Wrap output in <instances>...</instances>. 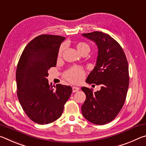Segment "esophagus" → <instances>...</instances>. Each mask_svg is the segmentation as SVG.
<instances>
[{
    "label": "esophagus",
    "mask_w": 146,
    "mask_h": 146,
    "mask_svg": "<svg viewBox=\"0 0 146 146\" xmlns=\"http://www.w3.org/2000/svg\"><path fill=\"white\" fill-rule=\"evenodd\" d=\"M79 88L78 87H76V86H73L72 88V90H73V93H75L76 91H78L79 90Z\"/></svg>",
    "instance_id": "1"
}]
</instances>
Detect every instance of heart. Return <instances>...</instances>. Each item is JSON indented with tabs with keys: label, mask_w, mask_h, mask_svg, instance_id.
Listing matches in <instances>:
<instances>
[{
	"label": "heart",
	"mask_w": 146,
	"mask_h": 146,
	"mask_svg": "<svg viewBox=\"0 0 146 146\" xmlns=\"http://www.w3.org/2000/svg\"><path fill=\"white\" fill-rule=\"evenodd\" d=\"M76 48L80 53L84 51L90 52V46L89 44L86 42H79L76 44ZM64 49V46L62 45L58 49V56H60L62 54ZM85 76V71L82 68L79 66H73V67L69 69L68 71H66L64 74L65 77L68 81L72 83H78L82 80V79Z\"/></svg>",
	"instance_id": "b5f03b06"
}]
</instances>
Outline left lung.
Segmentation results:
<instances>
[{"mask_svg": "<svg viewBox=\"0 0 146 146\" xmlns=\"http://www.w3.org/2000/svg\"><path fill=\"white\" fill-rule=\"evenodd\" d=\"M82 36L95 42L98 49L96 65L86 82L101 86L95 93L81 88L86 96L82 115L91 123L104 125L115 119L125 102L129 82L127 60L122 47L109 35L94 31Z\"/></svg>", "mask_w": 146, "mask_h": 146, "instance_id": "1", "label": "left lung"}]
</instances>
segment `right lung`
Instances as JSON below:
<instances>
[{
	"mask_svg": "<svg viewBox=\"0 0 146 146\" xmlns=\"http://www.w3.org/2000/svg\"><path fill=\"white\" fill-rule=\"evenodd\" d=\"M65 37L41 35L27 44L16 71L17 97L24 112L33 122L48 124L62 114L71 86L49 85L48 70L55 67L58 49Z\"/></svg>",
	"mask_w": 146,
	"mask_h": 146,
	"instance_id": "right-lung-1",
	"label": "right lung"
}]
</instances>
